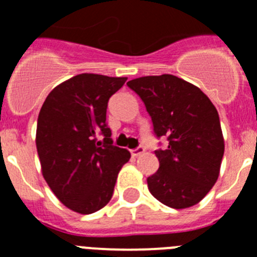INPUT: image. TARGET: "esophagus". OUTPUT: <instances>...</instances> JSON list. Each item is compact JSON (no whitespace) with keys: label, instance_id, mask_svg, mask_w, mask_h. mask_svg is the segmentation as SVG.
Here are the masks:
<instances>
[{"label":"esophagus","instance_id":"1","mask_svg":"<svg viewBox=\"0 0 257 257\" xmlns=\"http://www.w3.org/2000/svg\"><path fill=\"white\" fill-rule=\"evenodd\" d=\"M145 149L143 148V147H139V148L134 149V151H131V154H133V157H140L142 154H144Z\"/></svg>","mask_w":257,"mask_h":257}]
</instances>
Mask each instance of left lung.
<instances>
[{
	"label": "left lung",
	"mask_w": 257,
	"mask_h": 257,
	"mask_svg": "<svg viewBox=\"0 0 257 257\" xmlns=\"http://www.w3.org/2000/svg\"><path fill=\"white\" fill-rule=\"evenodd\" d=\"M142 97L156 135L167 136V149L156 151L160 169L147 179L161 203L181 210L197 205L215 185L224 156L219 113L193 83L172 74L131 79Z\"/></svg>",
	"instance_id": "obj_1"
}]
</instances>
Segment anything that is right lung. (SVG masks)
I'll return each mask as SVG.
<instances>
[{
  "label": "right lung",
  "instance_id": "1",
  "mask_svg": "<svg viewBox=\"0 0 257 257\" xmlns=\"http://www.w3.org/2000/svg\"><path fill=\"white\" fill-rule=\"evenodd\" d=\"M126 77L77 74L56 86L41 108L36 147L41 171L56 198L88 215L108 205L130 152L112 145L106 126L109 97ZM104 135V143L96 142Z\"/></svg>",
  "mask_w": 257,
  "mask_h": 257
}]
</instances>
